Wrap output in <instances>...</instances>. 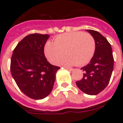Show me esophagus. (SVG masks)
Returning <instances> with one entry per match:
<instances>
[{
	"label": "esophagus",
	"mask_w": 123,
	"mask_h": 123,
	"mask_svg": "<svg viewBox=\"0 0 123 123\" xmlns=\"http://www.w3.org/2000/svg\"><path fill=\"white\" fill-rule=\"evenodd\" d=\"M64 68H66V69H68V70H69V71H73V68H68V67H64Z\"/></svg>",
	"instance_id": "1"
}]
</instances>
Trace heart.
<instances>
[{"mask_svg":"<svg viewBox=\"0 0 123 123\" xmlns=\"http://www.w3.org/2000/svg\"><path fill=\"white\" fill-rule=\"evenodd\" d=\"M96 49L94 37L88 32H72L58 36L54 43H46L44 52L48 60L52 64H57L65 53V56L60 61L64 65H84L93 57Z\"/></svg>","mask_w":123,"mask_h":123,"instance_id":"heart-1","label":"heart"}]
</instances>
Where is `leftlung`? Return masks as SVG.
Returning <instances> with one entry per match:
<instances>
[{"mask_svg": "<svg viewBox=\"0 0 123 123\" xmlns=\"http://www.w3.org/2000/svg\"><path fill=\"white\" fill-rule=\"evenodd\" d=\"M95 39L96 49L89 64L82 67L83 78L77 81V87L89 95H96L105 89L111 80L114 57L111 44L98 32L87 30Z\"/></svg>", "mask_w": 123, "mask_h": 123, "instance_id": "obj_1", "label": "left lung"}]
</instances>
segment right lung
<instances>
[{
	"instance_id": "add662e5",
	"label": "right lung",
	"mask_w": 123,
	"mask_h": 123,
	"mask_svg": "<svg viewBox=\"0 0 123 123\" xmlns=\"http://www.w3.org/2000/svg\"><path fill=\"white\" fill-rule=\"evenodd\" d=\"M49 37L48 34H29L18 43L12 52V77L20 91L32 99H43L51 92L60 69L49 63L44 56V47Z\"/></svg>"
}]
</instances>
